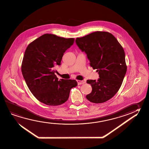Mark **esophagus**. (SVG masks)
I'll use <instances>...</instances> for the list:
<instances>
[{"mask_svg":"<svg viewBox=\"0 0 149 149\" xmlns=\"http://www.w3.org/2000/svg\"><path fill=\"white\" fill-rule=\"evenodd\" d=\"M77 82H78V85H81V84H83L84 83H85L84 81H81V80H77Z\"/></svg>","mask_w":149,"mask_h":149,"instance_id":"1","label":"esophagus"}]
</instances>
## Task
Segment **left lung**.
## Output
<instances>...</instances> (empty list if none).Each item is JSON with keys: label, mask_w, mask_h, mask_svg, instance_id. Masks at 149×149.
<instances>
[{"label": "left lung", "mask_w": 149, "mask_h": 149, "mask_svg": "<svg viewBox=\"0 0 149 149\" xmlns=\"http://www.w3.org/2000/svg\"><path fill=\"white\" fill-rule=\"evenodd\" d=\"M76 43L99 74L97 80L86 81L92 91L86 97L94 103L108 101L118 91L126 73L124 49L115 36L107 32L97 31L77 38Z\"/></svg>", "instance_id": "1"}]
</instances>
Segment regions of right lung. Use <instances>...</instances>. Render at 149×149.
I'll return each instance as SVG.
<instances>
[{
	"label": "right lung",
	"mask_w": 149,
	"mask_h": 149,
	"mask_svg": "<svg viewBox=\"0 0 149 149\" xmlns=\"http://www.w3.org/2000/svg\"><path fill=\"white\" fill-rule=\"evenodd\" d=\"M73 38H65L45 34L28 46L21 70L28 88L40 102L57 106L68 100L75 80H58L54 68L60 66L63 54L73 45Z\"/></svg>",
	"instance_id": "right-lung-1"
}]
</instances>
